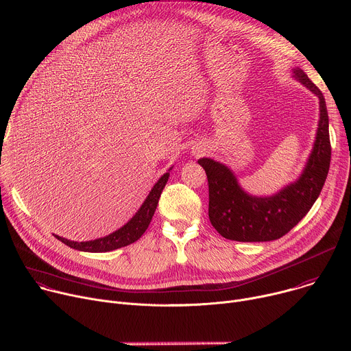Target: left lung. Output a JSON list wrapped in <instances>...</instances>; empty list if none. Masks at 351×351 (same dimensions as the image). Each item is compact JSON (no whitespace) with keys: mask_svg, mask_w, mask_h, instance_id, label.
Here are the masks:
<instances>
[{"mask_svg":"<svg viewBox=\"0 0 351 351\" xmlns=\"http://www.w3.org/2000/svg\"><path fill=\"white\" fill-rule=\"evenodd\" d=\"M293 79L319 101L315 141L300 177L271 196H253L238 182L226 165L210 158L197 163L208 181V219L217 232L238 242H267L288 234L311 208L321 193L330 165L329 119L319 88L300 67L292 69Z\"/></svg>","mask_w":351,"mask_h":351,"instance_id":"8db88e82","label":"left lung"}]
</instances>
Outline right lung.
<instances>
[{
    "label": "right lung",
    "instance_id": "right-lung-1",
    "mask_svg": "<svg viewBox=\"0 0 351 351\" xmlns=\"http://www.w3.org/2000/svg\"><path fill=\"white\" fill-rule=\"evenodd\" d=\"M171 169L173 167H170L169 171L165 173L158 180V182L154 185L149 195L147 196V199L144 200L141 207L138 208V212L132 216V219L130 221H127L117 231H114V232H112V234H109L104 238H98V239H94V241H86V242L70 241V239H66V238H62V237H58V235H55V237L60 242L67 245L69 247L80 250V252H90V253H105V252H110V250L124 247L127 245L134 243L135 241H138L139 238L143 237V234L149 227L151 220L155 215L156 206L159 203V197L162 195V191H163V188L166 186V184L169 181Z\"/></svg>",
    "mask_w": 351,
    "mask_h": 351
}]
</instances>
